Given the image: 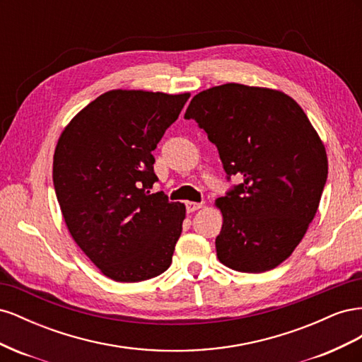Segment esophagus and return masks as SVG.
Returning a JSON list of instances; mask_svg holds the SVG:
<instances>
[{
    "mask_svg": "<svg viewBox=\"0 0 362 362\" xmlns=\"http://www.w3.org/2000/svg\"><path fill=\"white\" fill-rule=\"evenodd\" d=\"M202 204L199 202H185V210H187V213H194L196 210H199Z\"/></svg>",
    "mask_w": 362,
    "mask_h": 362,
    "instance_id": "esophagus-1",
    "label": "esophagus"
}]
</instances>
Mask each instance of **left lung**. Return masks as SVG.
<instances>
[{"mask_svg":"<svg viewBox=\"0 0 362 362\" xmlns=\"http://www.w3.org/2000/svg\"><path fill=\"white\" fill-rule=\"evenodd\" d=\"M184 117L216 145L226 178H243L216 201L223 216L218 261L246 273L275 269L300 243L327 178L310 119L284 92L237 83L194 95Z\"/></svg>","mask_w":362,"mask_h":362,"instance_id":"1","label":"left lung"}]
</instances>
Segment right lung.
Here are the masks:
<instances>
[{"label": "right lung", "mask_w": 362, "mask_h": 362, "mask_svg": "<svg viewBox=\"0 0 362 362\" xmlns=\"http://www.w3.org/2000/svg\"><path fill=\"white\" fill-rule=\"evenodd\" d=\"M190 93L110 90L63 129L52 181L75 243L105 276L140 282L166 272L185 206L151 193L157 148Z\"/></svg>", "instance_id": "obj_1"}]
</instances>
